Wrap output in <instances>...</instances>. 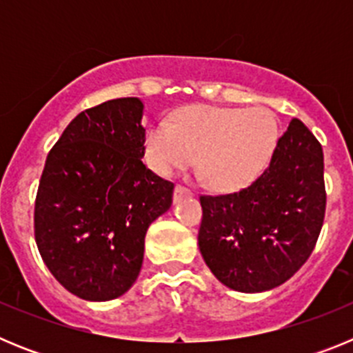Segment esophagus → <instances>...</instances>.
Masks as SVG:
<instances>
[{
	"label": "esophagus",
	"mask_w": 353,
	"mask_h": 353,
	"mask_svg": "<svg viewBox=\"0 0 353 353\" xmlns=\"http://www.w3.org/2000/svg\"><path fill=\"white\" fill-rule=\"evenodd\" d=\"M174 203H179L180 199H183V198H189V196H192V192L189 191V189H185V187H182V185H176L174 187Z\"/></svg>",
	"instance_id": "1"
}]
</instances>
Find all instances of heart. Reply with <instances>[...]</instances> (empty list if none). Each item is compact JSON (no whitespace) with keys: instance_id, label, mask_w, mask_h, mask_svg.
<instances>
[{"instance_id":"heart-1","label":"heart","mask_w":353,"mask_h":353,"mask_svg":"<svg viewBox=\"0 0 353 353\" xmlns=\"http://www.w3.org/2000/svg\"><path fill=\"white\" fill-rule=\"evenodd\" d=\"M277 143V123L265 108L189 105L174 123L162 120L145 136L146 161L159 174L191 166L215 189L235 191L267 168Z\"/></svg>"}]
</instances>
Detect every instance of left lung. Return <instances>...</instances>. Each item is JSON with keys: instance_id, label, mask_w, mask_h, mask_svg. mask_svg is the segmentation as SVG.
<instances>
[{"instance_id": "1", "label": "left lung", "mask_w": 353, "mask_h": 353, "mask_svg": "<svg viewBox=\"0 0 353 353\" xmlns=\"http://www.w3.org/2000/svg\"><path fill=\"white\" fill-rule=\"evenodd\" d=\"M199 201L198 244L210 272L242 293L276 288L305 263L322 230V146L293 118L256 182Z\"/></svg>"}]
</instances>
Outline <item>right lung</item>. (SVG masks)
<instances>
[{
	"label": "right lung",
	"mask_w": 353,
	"mask_h": 353,
	"mask_svg": "<svg viewBox=\"0 0 353 353\" xmlns=\"http://www.w3.org/2000/svg\"><path fill=\"white\" fill-rule=\"evenodd\" d=\"M145 104L138 97L77 114L49 152L35 203L40 256L79 299H118L136 283L146 230L174 185L143 164Z\"/></svg>",
	"instance_id": "1"
}]
</instances>
